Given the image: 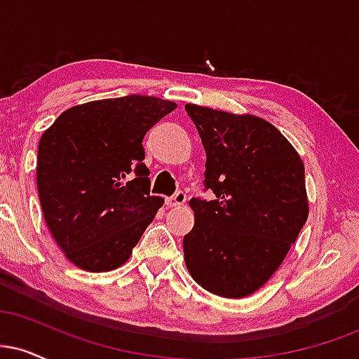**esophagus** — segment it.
I'll list each match as a JSON object with an SVG mask.
<instances>
[{
  "label": "esophagus",
  "instance_id": "34e87169",
  "mask_svg": "<svg viewBox=\"0 0 359 359\" xmlns=\"http://www.w3.org/2000/svg\"><path fill=\"white\" fill-rule=\"evenodd\" d=\"M185 201H187V196H185L184 192H177L175 196H172V197H167L165 199V204L168 205V208H179V205H182V204H185Z\"/></svg>",
  "mask_w": 359,
  "mask_h": 359
}]
</instances>
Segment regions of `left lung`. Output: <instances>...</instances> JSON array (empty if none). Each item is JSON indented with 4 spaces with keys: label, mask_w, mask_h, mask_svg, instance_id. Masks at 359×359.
<instances>
[{
    "label": "left lung",
    "mask_w": 359,
    "mask_h": 359,
    "mask_svg": "<svg viewBox=\"0 0 359 359\" xmlns=\"http://www.w3.org/2000/svg\"><path fill=\"white\" fill-rule=\"evenodd\" d=\"M185 111L208 155L205 189L216 194L209 203H189L185 265L211 294L246 297L269 282L306 224L304 162L266 119L197 104Z\"/></svg>",
    "instance_id": "1"
}]
</instances>
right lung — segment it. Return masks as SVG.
I'll return each mask as SVG.
<instances>
[{
	"label": "right lung",
	"instance_id": "1",
	"mask_svg": "<svg viewBox=\"0 0 359 359\" xmlns=\"http://www.w3.org/2000/svg\"><path fill=\"white\" fill-rule=\"evenodd\" d=\"M175 102L154 96L84 102L43 131L36 187L48 231L71 263L86 271L125 265L162 208L150 196L143 137Z\"/></svg>",
	"mask_w": 359,
	"mask_h": 359
}]
</instances>
